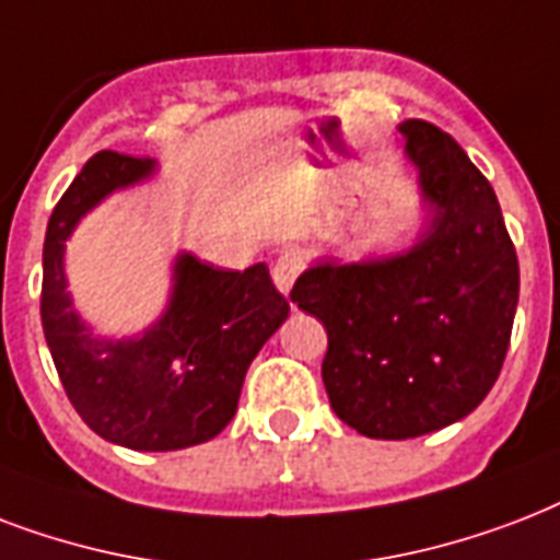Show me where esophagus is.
<instances>
[{"label": "esophagus", "instance_id": "34e87169", "mask_svg": "<svg viewBox=\"0 0 560 560\" xmlns=\"http://www.w3.org/2000/svg\"><path fill=\"white\" fill-rule=\"evenodd\" d=\"M303 271V259L298 250H283L275 262V283L283 294H289V289L294 285L298 275Z\"/></svg>", "mask_w": 560, "mask_h": 560}]
</instances>
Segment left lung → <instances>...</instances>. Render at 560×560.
<instances>
[{
    "instance_id": "1",
    "label": "left lung",
    "mask_w": 560,
    "mask_h": 560,
    "mask_svg": "<svg viewBox=\"0 0 560 560\" xmlns=\"http://www.w3.org/2000/svg\"><path fill=\"white\" fill-rule=\"evenodd\" d=\"M429 207L427 231L392 257L312 262L292 301L327 327L329 406L368 438L402 441L456 423L505 362L520 266L488 177L450 133L400 125Z\"/></svg>"
}]
</instances>
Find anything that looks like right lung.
Returning <instances> with one entry per match:
<instances>
[{
	"label": "right lung",
	"mask_w": 560,
	"mask_h": 560,
	"mask_svg": "<svg viewBox=\"0 0 560 560\" xmlns=\"http://www.w3.org/2000/svg\"><path fill=\"white\" fill-rule=\"evenodd\" d=\"M158 172L149 158L98 151L51 212L43 242L40 318L69 402L104 441L166 453L210 441L236 415L248 365L289 318L266 262L245 271L177 254L166 312L142 336H95L72 310L63 248L95 203Z\"/></svg>",
	"instance_id": "obj_1"
}]
</instances>
